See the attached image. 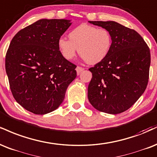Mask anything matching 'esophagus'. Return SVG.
I'll list each match as a JSON object with an SVG mask.
<instances>
[{
	"instance_id": "34e87169",
	"label": "esophagus",
	"mask_w": 157,
	"mask_h": 157,
	"mask_svg": "<svg viewBox=\"0 0 157 157\" xmlns=\"http://www.w3.org/2000/svg\"><path fill=\"white\" fill-rule=\"evenodd\" d=\"M83 70H84L83 67H79V66H77V68H76V71H77V75H80V73L81 72V71H83Z\"/></svg>"
}]
</instances>
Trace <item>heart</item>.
<instances>
[{
	"mask_svg": "<svg viewBox=\"0 0 157 157\" xmlns=\"http://www.w3.org/2000/svg\"><path fill=\"white\" fill-rule=\"evenodd\" d=\"M69 39L61 37L58 46L62 56L71 60L79 54L87 63L95 64L107 57L112 46V36L106 28L82 24L71 30Z\"/></svg>",
	"mask_w": 157,
	"mask_h": 157,
	"instance_id": "b5f03b06",
	"label": "heart"
}]
</instances>
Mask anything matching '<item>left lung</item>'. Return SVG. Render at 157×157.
<instances>
[{
	"label": "left lung",
	"mask_w": 157,
	"mask_h": 157,
	"mask_svg": "<svg viewBox=\"0 0 157 157\" xmlns=\"http://www.w3.org/2000/svg\"><path fill=\"white\" fill-rule=\"evenodd\" d=\"M89 22L108 30L112 46L107 57L89 69L92 78L88 100L97 110L118 114L144 93L149 79L150 50L135 30L113 21Z\"/></svg>",
	"instance_id": "obj_1"
}]
</instances>
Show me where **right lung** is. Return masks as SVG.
<instances>
[{
    "mask_svg": "<svg viewBox=\"0 0 157 157\" xmlns=\"http://www.w3.org/2000/svg\"><path fill=\"white\" fill-rule=\"evenodd\" d=\"M67 20H39L17 32L6 55V71L17 102L44 115L63 102L77 66L65 59L58 39L71 25Z\"/></svg>",
    "mask_w": 157,
    "mask_h": 157,
    "instance_id": "right-lung-1",
    "label": "right lung"
}]
</instances>
